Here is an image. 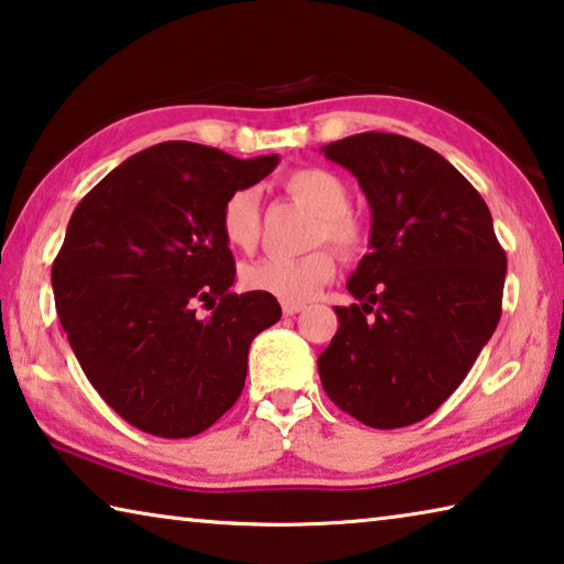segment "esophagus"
Wrapping results in <instances>:
<instances>
[{"label": "esophagus", "mask_w": 564, "mask_h": 564, "mask_svg": "<svg viewBox=\"0 0 564 564\" xmlns=\"http://www.w3.org/2000/svg\"><path fill=\"white\" fill-rule=\"evenodd\" d=\"M283 308V316H295V313H301L305 305L303 303H281Z\"/></svg>", "instance_id": "1"}]
</instances>
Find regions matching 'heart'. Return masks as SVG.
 Returning <instances> with one entry per match:
<instances>
[{"mask_svg":"<svg viewBox=\"0 0 564 564\" xmlns=\"http://www.w3.org/2000/svg\"><path fill=\"white\" fill-rule=\"evenodd\" d=\"M285 194L295 202L311 208L318 216L313 228V243L328 241L336 246L343 256H356L366 248V228L352 216L350 191L346 181L333 174L328 169L305 166L295 169L283 178ZM224 241L238 248V251H251L261 236V202L253 188H236L221 206L218 216ZM336 275V259L328 248L283 259L271 256L243 265L241 283L243 289L271 295L283 303H305L316 295Z\"/></svg>","mask_w":564,"mask_h":564,"instance_id":"heart-1","label":"heart"}]
</instances>
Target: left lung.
Instances as JSON below:
<instances>
[{"label":"left lung","instance_id":"left-lung-1","mask_svg":"<svg viewBox=\"0 0 564 564\" xmlns=\"http://www.w3.org/2000/svg\"><path fill=\"white\" fill-rule=\"evenodd\" d=\"M323 154L358 178L373 224L348 279L358 303L338 305L318 356L321 383L362 425H413L453 395L498 328L508 259L488 204L431 147L366 131Z\"/></svg>","mask_w":564,"mask_h":564}]
</instances>
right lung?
<instances>
[{
	"mask_svg": "<svg viewBox=\"0 0 564 564\" xmlns=\"http://www.w3.org/2000/svg\"><path fill=\"white\" fill-rule=\"evenodd\" d=\"M279 156L164 141L104 176L66 226L52 265L62 328L89 383L139 431L204 433L241 395L248 348L281 318L271 295L231 293L218 216ZM213 311L206 319L197 305Z\"/></svg>",
	"mask_w": 564,
	"mask_h": 564,
	"instance_id": "1",
	"label": "right lung"
}]
</instances>
